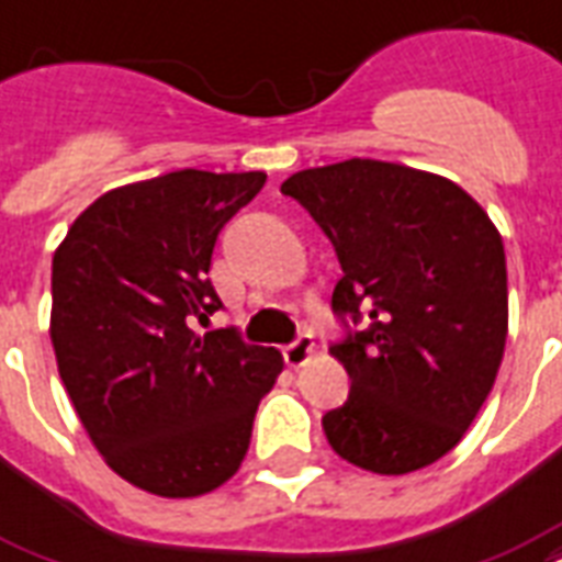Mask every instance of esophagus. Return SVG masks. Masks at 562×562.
Wrapping results in <instances>:
<instances>
[{
  "mask_svg": "<svg viewBox=\"0 0 562 562\" xmlns=\"http://www.w3.org/2000/svg\"><path fill=\"white\" fill-rule=\"evenodd\" d=\"M282 357H285V362H289L291 368L306 366V362L315 357V341H312V336H300L297 341H291L289 348L282 350Z\"/></svg>",
  "mask_w": 562,
  "mask_h": 562,
  "instance_id": "1",
  "label": "esophagus"
}]
</instances>
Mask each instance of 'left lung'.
<instances>
[{
    "label": "left lung",
    "mask_w": 562,
    "mask_h": 562,
    "mask_svg": "<svg viewBox=\"0 0 562 562\" xmlns=\"http://www.w3.org/2000/svg\"><path fill=\"white\" fill-rule=\"evenodd\" d=\"M336 247L333 310L359 329L329 353L350 376L324 415L329 448L374 474L430 465L460 442L507 341V259L483 205L427 170L348 158L280 188Z\"/></svg>",
    "instance_id": "8db88e82"
}]
</instances>
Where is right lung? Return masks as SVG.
<instances>
[{
  "label": "right lung",
  "mask_w": 562,
  "mask_h": 562,
  "mask_svg": "<svg viewBox=\"0 0 562 562\" xmlns=\"http://www.w3.org/2000/svg\"><path fill=\"white\" fill-rule=\"evenodd\" d=\"M262 170H177L93 200L53 256L58 374L114 474L161 498L224 486L282 353L235 329L196 336L221 300L209 282L217 233L265 186Z\"/></svg>",
  "instance_id": "add662e5"
}]
</instances>
